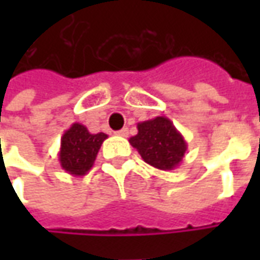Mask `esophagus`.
<instances>
[{"mask_svg": "<svg viewBox=\"0 0 260 260\" xmlns=\"http://www.w3.org/2000/svg\"><path fill=\"white\" fill-rule=\"evenodd\" d=\"M115 134H117L118 136H124L125 138V136H128V128H122L121 131H117Z\"/></svg>", "mask_w": 260, "mask_h": 260, "instance_id": "1", "label": "esophagus"}]
</instances>
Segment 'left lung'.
<instances>
[{
	"instance_id": "1",
	"label": "left lung",
	"mask_w": 260,
	"mask_h": 260,
	"mask_svg": "<svg viewBox=\"0 0 260 260\" xmlns=\"http://www.w3.org/2000/svg\"><path fill=\"white\" fill-rule=\"evenodd\" d=\"M129 143L145 163L163 171L178 167L188 149L182 134L163 115L138 122V134L129 138Z\"/></svg>"
}]
</instances>
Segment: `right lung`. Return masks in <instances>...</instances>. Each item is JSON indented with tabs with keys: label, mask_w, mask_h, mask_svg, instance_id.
Returning a JSON list of instances; mask_svg holds the SVG:
<instances>
[{
	"label": "right lung",
	"mask_w": 260,
	"mask_h": 260,
	"mask_svg": "<svg viewBox=\"0 0 260 260\" xmlns=\"http://www.w3.org/2000/svg\"><path fill=\"white\" fill-rule=\"evenodd\" d=\"M108 136L104 132L90 134L85 125L75 122L61 138L58 160L62 170L75 177H82L93 167L102 143Z\"/></svg>",
	"instance_id": "add662e5"
}]
</instances>
